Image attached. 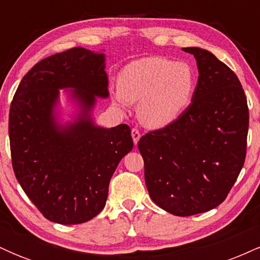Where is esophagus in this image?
Masks as SVG:
<instances>
[{
  "mask_svg": "<svg viewBox=\"0 0 260 260\" xmlns=\"http://www.w3.org/2000/svg\"><path fill=\"white\" fill-rule=\"evenodd\" d=\"M132 138H133V142H134V144H138V142H139V139H140V132L138 129H137V128H133L132 129Z\"/></svg>",
  "mask_w": 260,
  "mask_h": 260,
  "instance_id": "1",
  "label": "esophagus"
}]
</instances>
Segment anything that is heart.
<instances>
[{"mask_svg": "<svg viewBox=\"0 0 260 260\" xmlns=\"http://www.w3.org/2000/svg\"><path fill=\"white\" fill-rule=\"evenodd\" d=\"M196 88V72L188 62L150 56L136 59L121 71L113 99L121 106L139 101V121L159 129L180 117L189 106Z\"/></svg>", "mask_w": 260, "mask_h": 260, "instance_id": "heart-1", "label": "heart"}]
</instances>
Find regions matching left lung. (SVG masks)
<instances>
[{"mask_svg": "<svg viewBox=\"0 0 260 260\" xmlns=\"http://www.w3.org/2000/svg\"><path fill=\"white\" fill-rule=\"evenodd\" d=\"M194 56L198 83L190 105L171 124L140 138L145 184L157 207L190 216L225 201L246 159L248 106L237 76L208 50Z\"/></svg>", "mask_w": 260, "mask_h": 260, "instance_id": "8db88e82", "label": "left lung"}]
</instances>
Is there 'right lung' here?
<instances>
[{
	"label": "right lung",
	"mask_w": 260,
	"mask_h": 260,
	"mask_svg": "<svg viewBox=\"0 0 260 260\" xmlns=\"http://www.w3.org/2000/svg\"><path fill=\"white\" fill-rule=\"evenodd\" d=\"M104 52L73 47L41 59L23 77L10 109L12 165L25 194L50 221L76 225L103 210L118 162L133 149L131 128L95 123L109 98ZM74 109L63 121L59 90Z\"/></svg>",
	"instance_id": "add662e5"
}]
</instances>
